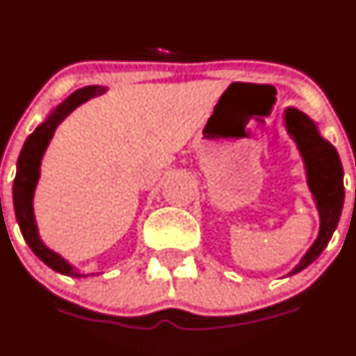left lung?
Wrapping results in <instances>:
<instances>
[{
	"mask_svg": "<svg viewBox=\"0 0 356 356\" xmlns=\"http://www.w3.org/2000/svg\"><path fill=\"white\" fill-rule=\"evenodd\" d=\"M286 127L291 138L296 141L301 156L307 167V177L310 191L314 193L317 201L318 213H321V232L317 241L308 250L303 260L296 265L289 275L303 270L308 265L314 264L327 243L331 241L334 229L339 222L341 210L344 201L343 186V165L336 148L329 141H325L317 131V125L296 108L286 110Z\"/></svg>",
	"mask_w": 356,
	"mask_h": 356,
	"instance_id": "1",
	"label": "left lung"
}]
</instances>
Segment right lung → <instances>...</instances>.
I'll return each instance as SVG.
<instances>
[{
	"label": "right lung",
	"instance_id": "obj_1",
	"mask_svg": "<svg viewBox=\"0 0 356 356\" xmlns=\"http://www.w3.org/2000/svg\"><path fill=\"white\" fill-rule=\"evenodd\" d=\"M106 89L99 88V86H88V88L77 89L72 92L70 96L53 110V113L42 122L24 143V148L20 152L19 161H17V175L13 181V207H15V217L19 222L20 232H22L25 243L31 246L35 257L39 260L44 261L48 267L53 270L60 272L63 275H70V277H86L89 274H79L68 261L63 260L60 254L51 251L49 248L42 245L38 234V225L34 220V211H32V196H34L35 184L39 179V165H41V158L44 155V149L48 146L49 139H51L55 129L62 124L63 120L72 113L79 105L88 102L89 98L103 95Z\"/></svg>",
	"mask_w": 356,
	"mask_h": 356
}]
</instances>
